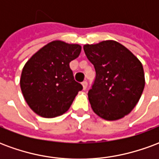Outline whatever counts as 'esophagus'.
<instances>
[{
	"label": "esophagus",
	"instance_id": "34e87169",
	"mask_svg": "<svg viewBox=\"0 0 159 159\" xmlns=\"http://www.w3.org/2000/svg\"><path fill=\"white\" fill-rule=\"evenodd\" d=\"M83 89L85 90L87 89V87H88V83H87V81H84V82H83Z\"/></svg>",
	"mask_w": 159,
	"mask_h": 159
}]
</instances>
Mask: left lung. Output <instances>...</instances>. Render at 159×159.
Wrapping results in <instances>:
<instances>
[{
  "mask_svg": "<svg viewBox=\"0 0 159 159\" xmlns=\"http://www.w3.org/2000/svg\"><path fill=\"white\" fill-rule=\"evenodd\" d=\"M83 49L96 72L88 93L94 113L107 121L125 117L143 92L145 75L141 62L127 48L112 40L86 44Z\"/></svg>",
  "mask_w": 159,
  "mask_h": 159,
  "instance_id": "obj_1",
  "label": "left lung"
}]
</instances>
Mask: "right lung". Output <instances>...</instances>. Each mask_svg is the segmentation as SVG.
Wrapping results in <instances>:
<instances>
[{"label": "right lung", "instance_id": "right-lung-1", "mask_svg": "<svg viewBox=\"0 0 159 159\" xmlns=\"http://www.w3.org/2000/svg\"><path fill=\"white\" fill-rule=\"evenodd\" d=\"M82 47L52 41L26 62L20 88L30 109L43 117H55L69 110L82 84L74 79L70 62L79 56Z\"/></svg>", "mask_w": 159, "mask_h": 159}]
</instances>
